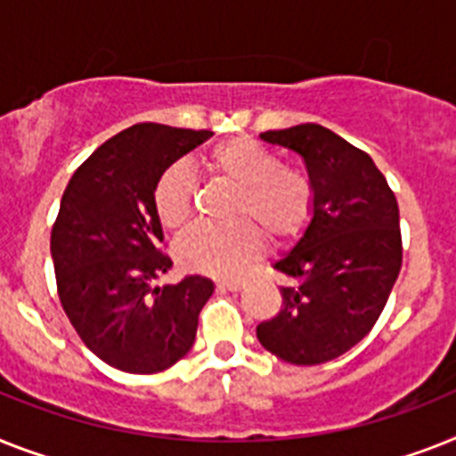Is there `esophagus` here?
Returning <instances> with one entry per match:
<instances>
[{
	"label": "esophagus",
	"instance_id": "obj_1",
	"mask_svg": "<svg viewBox=\"0 0 456 456\" xmlns=\"http://www.w3.org/2000/svg\"><path fill=\"white\" fill-rule=\"evenodd\" d=\"M216 287H219L221 291H242V289L247 287V281L244 280H221Z\"/></svg>",
	"mask_w": 456,
	"mask_h": 456
}]
</instances>
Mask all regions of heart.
I'll return each instance as SVG.
<instances>
[{"label":"heart","mask_w":456,"mask_h":456,"mask_svg":"<svg viewBox=\"0 0 456 456\" xmlns=\"http://www.w3.org/2000/svg\"><path fill=\"white\" fill-rule=\"evenodd\" d=\"M209 175L235 186L231 224H198L176 242L183 268L212 277H235L254 261L263 235L289 242L305 231L314 209L310 176L284 167L254 139L232 137L216 144L202 160ZM195 175L183 163L163 169L153 186V207L165 228L179 231L193 214Z\"/></svg>","instance_id":"heart-1"}]
</instances>
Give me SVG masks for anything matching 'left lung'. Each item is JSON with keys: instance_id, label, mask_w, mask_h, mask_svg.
<instances>
[{"instance_id": "obj_1", "label": "left lung", "mask_w": 456, "mask_h": 456, "mask_svg": "<svg viewBox=\"0 0 456 456\" xmlns=\"http://www.w3.org/2000/svg\"><path fill=\"white\" fill-rule=\"evenodd\" d=\"M263 142L305 160L314 188L312 219L291 251L274 261L289 280L281 310L256 326L277 359L317 366L370 333L401 263L398 202L372 158L317 123L268 130Z\"/></svg>"}]
</instances>
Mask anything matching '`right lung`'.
Instances as JSON below:
<instances>
[{"instance_id":"obj_1","label":"right lung","mask_w":456,"mask_h":456,"mask_svg":"<svg viewBox=\"0 0 456 456\" xmlns=\"http://www.w3.org/2000/svg\"><path fill=\"white\" fill-rule=\"evenodd\" d=\"M209 130L137 123L107 139L67 183L51 232L58 296L78 338L111 368L151 375L193 347L212 280L153 287L172 268L153 186Z\"/></svg>"}]
</instances>
